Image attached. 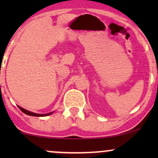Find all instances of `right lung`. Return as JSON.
Wrapping results in <instances>:
<instances>
[{
  "label": "right lung",
  "mask_w": 158,
  "mask_h": 158,
  "mask_svg": "<svg viewBox=\"0 0 158 158\" xmlns=\"http://www.w3.org/2000/svg\"><path fill=\"white\" fill-rule=\"evenodd\" d=\"M19 108L20 109H21V110H22V111H23L24 114H27V115H30V116H33V117H46V116L50 115V114H52V113H53V111H52V112H50V113L44 114H36V113H33V112L29 111V110L24 109V108H21V107H20V106H19Z\"/></svg>",
  "instance_id": "1"
}]
</instances>
